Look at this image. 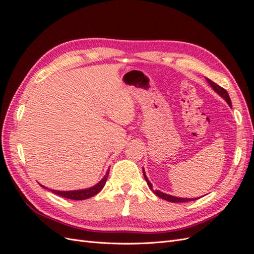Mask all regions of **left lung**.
Here are the masks:
<instances>
[{
	"label": "left lung",
	"mask_w": 254,
	"mask_h": 254,
	"mask_svg": "<svg viewBox=\"0 0 254 254\" xmlns=\"http://www.w3.org/2000/svg\"><path fill=\"white\" fill-rule=\"evenodd\" d=\"M206 81L211 84V87L214 89L215 92H217V93H218L222 98L225 99V101L229 104L230 107L232 106L231 99H230V96H229V94H228V92H227L224 88H221L220 86H218L217 83H215L214 81H212V80L209 79V78H206ZM143 174H144V178H145L146 182H147V184H148V187L150 188V190H151L153 191V193H155L157 196H159L160 198L164 199V200L171 201V202H188V201H193V200H196V199H198V198H193V199H191V198H178V197H175V196H171V195L164 194V193H162V191H160V190H153L152 184L149 182V180L147 179V177H146L144 170H143Z\"/></svg>",
	"instance_id": "obj_1"
}]
</instances>
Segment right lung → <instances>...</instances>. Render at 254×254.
Here are the masks:
<instances>
[{
  "mask_svg": "<svg viewBox=\"0 0 254 254\" xmlns=\"http://www.w3.org/2000/svg\"><path fill=\"white\" fill-rule=\"evenodd\" d=\"M109 175V171L107 172L106 176L102 179V181H99L96 186H94L93 188H90L87 190H66V191H63V190H51V191H53L54 194H56L58 196L64 197L67 199H73V200H83V199H88L92 196L96 195L97 193L102 190V189L105 187V183L107 181V178H108ZM42 188H44L43 186H41ZM47 189V188H44Z\"/></svg>",
  "mask_w": 254,
  "mask_h": 254,
  "instance_id": "1",
  "label": "right lung"
}]
</instances>
